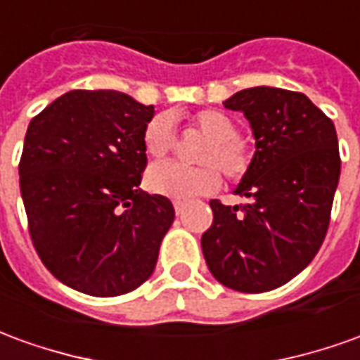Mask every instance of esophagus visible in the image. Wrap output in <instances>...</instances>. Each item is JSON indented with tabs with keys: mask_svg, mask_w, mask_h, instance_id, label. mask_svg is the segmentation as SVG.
Here are the masks:
<instances>
[{
	"mask_svg": "<svg viewBox=\"0 0 360 360\" xmlns=\"http://www.w3.org/2000/svg\"><path fill=\"white\" fill-rule=\"evenodd\" d=\"M173 208H175V214L179 216V214H183V210H185V202H181V200H175V202H173Z\"/></svg>",
	"mask_w": 360,
	"mask_h": 360,
	"instance_id": "obj_1",
	"label": "esophagus"
}]
</instances>
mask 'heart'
<instances>
[{
  "mask_svg": "<svg viewBox=\"0 0 360 360\" xmlns=\"http://www.w3.org/2000/svg\"><path fill=\"white\" fill-rule=\"evenodd\" d=\"M193 125L210 136L196 156L204 165L185 167L173 162L152 165L146 175V185L152 193L175 200H191L218 191L221 177L216 167L231 179H237L247 172L249 152L239 141V127L233 119L221 111L204 110L193 117ZM142 142L150 158L162 160L167 156L175 146V133L169 117L156 115L150 119L148 125L144 127Z\"/></svg>",
  "mask_w": 360,
  "mask_h": 360,
  "instance_id": "b5f03b06",
  "label": "heart"
}]
</instances>
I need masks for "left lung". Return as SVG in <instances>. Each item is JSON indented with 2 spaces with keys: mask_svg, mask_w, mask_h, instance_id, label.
Listing matches in <instances>:
<instances>
[{
  "mask_svg": "<svg viewBox=\"0 0 360 360\" xmlns=\"http://www.w3.org/2000/svg\"><path fill=\"white\" fill-rule=\"evenodd\" d=\"M243 111L255 156L235 195L243 206L210 200L214 221L202 233L204 258L221 285L264 293L283 285L316 257L340 183L332 119L301 92L255 86L224 102Z\"/></svg>",
  "mask_w": 360,
  "mask_h": 360,
  "instance_id": "8db88e82",
  "label": "left lung"
}]
</instances>
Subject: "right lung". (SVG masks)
<instances>
[{"mask_svg": "<svg viewBox=\"0 0 360 360\" xmlns=\"http://www.w3.org/2000/svg\"><path fill=\"white\" fill-rule=\"evenodd\" d=\"M154 105L115 90H71L36 115L20 156V195L44 266L92 297H117L156 268L169 198L139 188Z\"/></svg>", "mask_w": 360, "mask_h": 360, "instance_id": "add662e5", "label": "right lung"}]
</instances>
